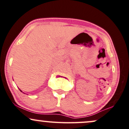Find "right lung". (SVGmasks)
I'll return each mask as SVG.
<instances>
[{"mask_svg": "<svg viewBox=\"0 0 129 129\" xmlns=\"http://www.w3.org/2000/svg\"><path fill=\"white\" fill-rule=\"evenodd\" d=\"M20 91H21V90H20Z\"/></svg>", "mask_w": 129, "mask_h": 129, "instance_id": "right-lung-1", "label": "right lung"}]
</instances>
